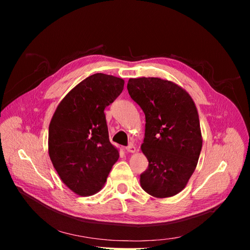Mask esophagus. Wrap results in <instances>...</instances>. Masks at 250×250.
Segmentation results:
<instances>
[{
  "label": "esophagus",
  "mask_w": 250,
  "mask_h": 250,
  "mask_svg": "<svg viewBox=\"0 0 250 250\" xmlns=\"http://www.w3.org/2000/svg\"><path fill=\"white\" fill-rule=\"evenodd\" d=\"M126 151L128 153H134L135 151H137V148H135V146L133 145V144H130L129 146L126 147Z\"/></svg>",
  "instance_id": "obj_1"
}]
</instances>
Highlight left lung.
Returning a JSON list of instances; mask_svg holds the SVG:
<instances>
[{"instance_id":"obj_1","label":"left lung","mask_w":250,"mask_h":250,"mask_svg":"<svg viewBox=\"0 0 250 250\" xmlns=\"http://www.w3.org/2000/svg\"><path fill=\"white\" fill-rule=\"evenodd\" d=\"M127 89L146 117L142 152L149 162L143 190L167 198L186 188L202 148L198 110L185 88L158 77L130 78Z\"/></svg>"}]
</instances>
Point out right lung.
Returning <instances> with one entry per match:
<instances>
[{
  "label": "right lung",
  "instance_id": "right-lung-1",
  "mask_svg": "<svg viewBox=\"0 0 250 250\" xmlns=\"http://www.w3.org/2000/svg\"><path fill=\"white\" fill-rule=\"evenodd\" d=\"M124 83L112 75L94 74L64 96L51 119V162L62 183L79 196L99 192L119 160L104 108L122 93Z\"/></svg>",
  "mask_w": 250,
  "mask_h": 250
}]
</instances>
